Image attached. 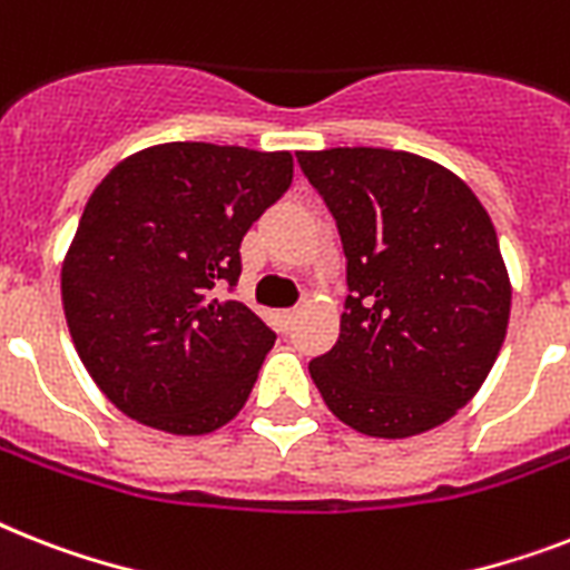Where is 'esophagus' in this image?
<instances>
[{
	"instance_id": "obj_1",
	"label": "esophagus",
	"mask_w": 570,
	"mask_h": 570,
	"mask_svg": "<svg viewBox=\"0 0 570 570\" xmlns=\"http://www.w3.org/2000/svg\"><path fill=\"white\" fill-rule=\"evenodd\" d=\"M301 316V309L293 307V309H281L277 313V325H281V331H289V327L295 325V318Z\"/></svg>"
}]
</instances>
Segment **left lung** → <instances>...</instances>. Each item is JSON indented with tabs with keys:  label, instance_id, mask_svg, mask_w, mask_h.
I'll use <instances>...</instances> for the list:
<instances>
[{
	"label": "left lung",
	"instance_id": "8db88e82",
	"mask_svg": "<svg viewBox=\"0 0 570 570\" xmlns=\"http://www.w3.org/2000/svg\"><path fill=\"white\" fill-rule=\"evenodd\" d=\"M348 261L340 340L309 363L357 433L419 436L478 395L501 354L512 286L480 198L436 160L392 149L298 151Z\"/></svg>",
	"mask_w": 570,
	"mask_h": 570
}]
</instances>
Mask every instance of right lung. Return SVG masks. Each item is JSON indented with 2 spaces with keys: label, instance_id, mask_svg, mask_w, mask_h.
I'll return each mask as SVG.
<instances>
[{
  "label": "right lung",
  "instance_id": "1",
  "mask_svg": "<svg viewBox=\"0 0 570 570\" xmlns=\"http://www.w3.org/2000/svg\"><path fill=\"white\" fill-rule=\"evenodd\" d=\"M293 184L289 151L160 142L92 189L60 269L69 336L110 404L146 428L205 436L252 395L275 333L216 286Z\"/></svg>",
  "mask_w": 570,
  "mask_h": 570
}]
</instances>
